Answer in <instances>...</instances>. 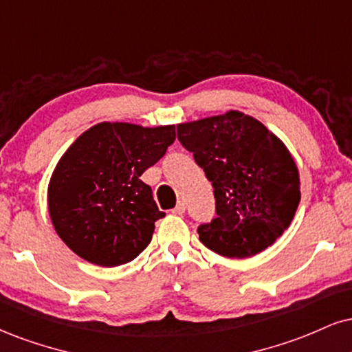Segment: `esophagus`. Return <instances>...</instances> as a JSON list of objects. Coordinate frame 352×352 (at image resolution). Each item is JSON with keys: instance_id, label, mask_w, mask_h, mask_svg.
I'll return each instance as SVG.
<instances>
[{"instance_id": "34e87169", "label": "esophagus", "mask_w": 352, "mask_h": 352, "mask_svg": "<svg viewBox=\"0 0 352 352\" xmlns=\"http://www.w3.org/2000/svg\"><path fill=\"white\" fill-rule=\"evenodd\" d=\"M172 213H173V214H179V217H182V214L185 213V203H184V201L177 203V206L172 210Z\"/></svg>"}]
</instances>
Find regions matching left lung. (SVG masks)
<instances>
[{"instance_id": "left-lung-1", "label": "left lung", "mask_w": 352, "mask_h": 352, "mask_svg": "<svg viewBox=\"0 0 352 352\" xmlns=\"http://www.w3.org/2000/svg\"><path fill=\"white\" fill-rule=\"evenodd\" d=\"M182 146L213 185L217 218L200 241L224 257H251L290 226L300 203L298 168L262 122L239 111L177 126Z\"/></svg>"}]
</instances>
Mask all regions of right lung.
I'll return each mask as SVG.
<instances>
[{
    "label": "right lung",
    "instance_id": "add662e5",
    "mask_svg": "<svg viewBox=\"0 0 352 352\" xmlns=\"http://www.w3.org/2000/svg\"><path fill=\"white\" fill-rule=\"evenodd\" d=\"M175 141V126L100 122L67 149L49 184V213L60 239L82 259L114 267L147 248L164 218L141 180Z\"/></svg>",
    "mask_w": 352,
    "mask_h": 352
}]
</instances>
